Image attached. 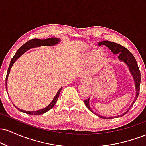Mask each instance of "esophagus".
<instances>
[{
  "mask_svg": "<svg viewBox=\"0 0 146 146\" xmlns=\"http://www.w3.org/2000/svg\"><path fill=\"white\" fill-rule=\"evenodd\" d=\"M81 82L84 83V84L89 83V80H88V79H86V78H83L81 80Z\"/></svg>",
  "mask_w": 146,
  "mask_h": 146,
  "instance_id": "1",
  "label": "esophagus"
}]
</instances>
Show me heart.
Segmentation results:
<instances>
[{
	"label": "heart",
	"instance_id": "b5f03b06",
	"mask_svg": "<svg viewBox=\"0 0 146 146\" xmlns=\"http://www.w3.org/2000/svg\"><path fill=\"white\" fill-rule=\"evenodd\" d=\"M86 60L90 61L93 58V62L96 66H100L107 59V54L103 50H90L86 53L85 56Z\"/></svg>",
	"mask_w": 146,
	"mask_h": 146
}]
</instances>
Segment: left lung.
<instances>
[{"instance_id":"1","label":"left lung","mask_w":146,"mask_h":146,"mask_svg":"<svg viewBox=\"0 0 146 146\" xmlns=\"http://www.w3.org/2000/svg\"><path fill=\"white\" fill-rule=\"evenodd\" d=\"M98 44L100 45H100H105V46H106L107 47L110 48V51L113 52L114 54L115 55L119 54V56H118L119 60L120 61L124 62L126 64L127 66L129 67V70H130L132 77H133L134 80H135V88H136V96H135V100H134V101L132 103V104L130 106V108L127 110V111L123 114H122V115H118V116H117V117H122L128 113L129 110L130 109V108H131L132 106H133L134 104H135V102L137 100V98H138L139 93L140 83H141V73L139 71V68L136 59H135L133 55L130 53V51H129L128 49H127L126 48L124 47V46H121V44H117V43H115V42H110L107 40L100 42L98 43ZM89 100H90V98H88L87 100H84L85 105H86V106L88 108V109L90 111H91L92 113L95 114L94 112L91 110V108H90ZM96 115H98V114H96ZM98 117H100V118L107 119H113L115 117H102V116H100V115H98Z\"/></svg>"}]
</instances>
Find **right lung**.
I'll use <instances>...</instances> for the list:
<instances>
[{
  "label": "right lung",
  "instance_id": "add662e5",
  "mask_svg": "<svg viewBox=\"0 0 146 146\" xmlns=\"http://www.w3.org/2000/svg\"><path fill=\"white\" fill-rule=\"evenodd\" d=\"M60 41V39L57 38H48V39H45V40H40V39H37V38H35V39H32L31 40L27 42L25 44H24L23 46H21V48H19V49L16 51V53H15L14 56L13 57L12 59L11 60V62H10L9 68H8L7 70V73L6 75V81H5V86H6V90L7 91V79H8V76H9L10 70H11V68L12 67L13 64L14 63L16 62V60L18 59V58H20L23 53H25L27 51L30 49V48H33V47H36V46H53V45H56L58 44V42ZM62 88H60L59 90L58 91L57 94L55 98H53V100H52V102H51V104H49L47 106L45 107L43 109L39 110H36V111H26V110H23L18 108V107L15 106L18 110H20L21 112H23V113L29 114V115H42V114H44L46 113V112L48 111L49 110H51L53 106H54L56 103L57 102V100H58V98H59L60 95V93L61 91Z\"/></svg>",
  "mask_w": 146,
  "mask_h": 146
}]
</instances>
